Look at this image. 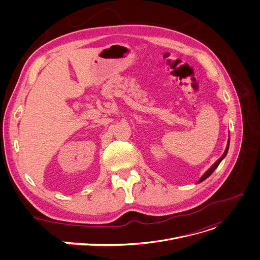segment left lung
<instances>
[{"instance_id":"obj_1","label":"left lung","mask_w":260,"mask_h":260,"mask_svg":"<svg viewBox=\"0 0 260 260\" xmlns=\"http://www.w3.org/2000/svg\"><path fill=\"white\" fill-rule=\"evenodd\" d=\"M229 142H230V138L228 139V143H227V146H226V149H225V151H224L223 155H222V156H221V157H220V158H219V159H218L214 165H212V166H211V167H210V168H209V169H208V170H207V171H206V172L201 176V178L197 181V183H199V182H201V181L205 180V179H206V178H207V177H208L212 172H214V171L216 170V168L219 166L220 162L222 161V159L226 156V154H227V152H228V149H229Z\"/></svg>"}]
</instances>
